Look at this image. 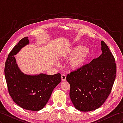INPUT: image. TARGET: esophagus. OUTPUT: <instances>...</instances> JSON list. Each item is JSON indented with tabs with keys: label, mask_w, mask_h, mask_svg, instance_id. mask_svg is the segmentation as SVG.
Masks as SVG:
<instances>
[{
	"label": "esophagus",
	"mask_w": 123,
	"mask_h": 123,
	"mask_svg": "<svg viewBox=\"0 0 123 123\" xmlns=\"http://www.w3.org/2000/svg\"><path fill=\"white\" fill-rule=\"evenodd\" d=\"M61 77H62V81H65L66 80V75H65V74H62V76H61Z\"/></svg>",
	"instance_id": "1"
}]
</instances>
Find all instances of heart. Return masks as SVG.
I'll use <instances>...</instances> for the list:
<instances>
[{"label": "heart", "mask_w": 123, "mask_h": 123, "mask_svg": "<svg viewBox=\"0 0 123 123\" xmlns=\"http://www.w3.org/2000/svg\"><path fill=\"white\" fill-rule=\"evenodd\" d=\"M89 54L88 48L80 46L74 47L63 53L62 56L66 58L73 56L70 61V67L74 70L80 68L86 61Z\"/></svg>", "instance_id": "b5f03b06"}]
</instances>
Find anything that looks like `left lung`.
Returning a JSON list of instances; mask_svg holds the SVG:
<instances>
[{
  "label": "left lung",
  "instance_id": "1",
  "mask_svg": "<svg viewBox=\"0 0 123 123\" xmlns=\"http://www.w3.org/2000/svg\"><path fill=\"white\" fill-rule=\"evenodd\" d=\"M101 46L102 53L98 57L67 75L71 100L75 108L81 111L98 108L112 90L117 65L113 54L103 40Z\"/></svg>",
  "mask_w": 123,
  "mask_h": 123
}]
</instances>
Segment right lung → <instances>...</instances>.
Segmentation results:
<instances>
[{"instance_id":"1","label":"right lung","mask_w":123,"mask_h":123,"mask_svg":"<svg viewBox=\"0 0 123 123\" xmlns=\"http://www.w3.org/2000/svg\"><path fill=\"white\" fill-rule=\"evenodd\" d=\"M29 43L28 37H25L10 52L5 63V75L9 94L14 102L23 109L39 111L45 106L53 89L61 82V75L41 73L30 75L22 72L14 55Z\"/></svg>"}]
</instances>
